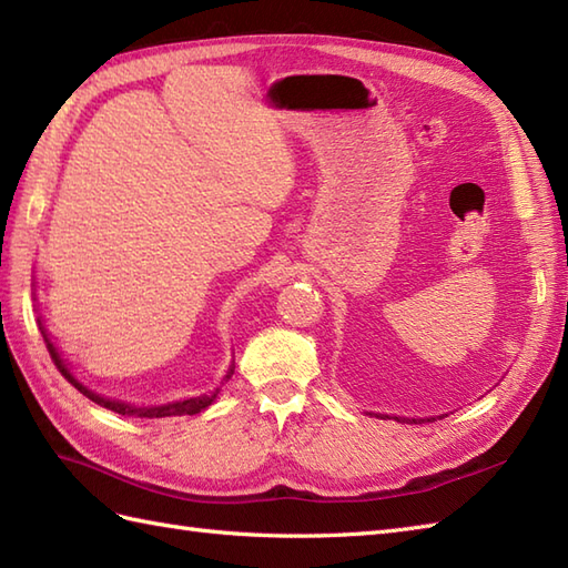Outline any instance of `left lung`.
<instances>
[{"label":"left lung","mask_w":568,"mask_h":568,"mask_svg":"<svg viewBox=\"0 0 568 568\" xmlns=\"http://www.w3.org/2000/svg\"><path fill=\"white\" fill-rule=\"evenodd\" d=\"M387 418V416H385ZM394 420H399V418H394ZM414 424H416V418H414Z\"/></svg>","instance_id":"1"}]
</instances>
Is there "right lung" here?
Here are the masks:
<instances>
[{"mask_svg": "<svg viewBox=\"0 0 568 568\" xmlns=\"http://www.w3.org/2000/svg\"><path fill=\"white\" fill-rule=\"evenodd\" d=\"M43 338H45V344H48L50 358L55 361V365H58V371H60L64 377H68V379L72 382V385L84 394V397H89L91 402L103 406V408H111V412L121 414V416H142V418H164V416H183V414L193 416V414H197V412H203V408H207L210 404L215 402V397H217V392H213V394H203V397H195V399H183V402H174V404H166V406H150V408H135V406H128V404H123V402L103 399V397H99V394L89 392V389L82 385V382H77V379L72 377V373L68 371V365L62 363L58 348L52 346L50 341H48L45 332H43ZM230 375H232V371H230ZM230 375H227V379H230Z\"/></svg>", "mask_w": 568, "mask_h": 568, "instance_id": "right-lung-1", "label": "right lung"}]
</instances>
